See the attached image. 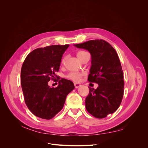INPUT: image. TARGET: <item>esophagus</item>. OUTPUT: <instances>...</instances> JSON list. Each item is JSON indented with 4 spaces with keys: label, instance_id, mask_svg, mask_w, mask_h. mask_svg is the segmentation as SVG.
I'll return each instance as SVG.
<instances>
[{
    "label": "esophagus",
    "instance_id": "1",
    "mask_svg": "<svg viewBox=\"0 0 148 148\" xmlns=\"http://www.w3.org/2000/svg\"><path fill=\"white\" fill-rule=\"evenodd\" d=\"M74 85H75V88L77 89V88H78L80 86H81V84H78V83H75L74 84Z\"/></svg>",
    "mask_w": 148,
    "mask_h": 148
}]
</instances>
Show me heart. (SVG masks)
<instances>
[{
	"instance_id": "obj_1",
	"label": "heart",
	"mask_w": 148,
	"mask_h": 148,
	"mask_svg": "<svg viewBox=\"0 0 148 148\" xmlns=\"http://www.w3.org/2000/svg\"><path fill=\"white\" fill-rule=\"evenodd\" d=\"M88 52H84V51H79L77 53V56L79 58V59H80L83 55L86 54ZM66 57H64L63 59L62 60V63L64 64L65 62ZM85 75V73L82 71V72H79V71H71L68 75H66V78H68L69 79H71V81H73L75 83H78L80 82L82 80V77Z\"/></svg>"
}]
</instances>
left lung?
I'll return each mask as SVG.
<instances>
[{
	"label": "left lung",
	"mask_w": 148,
	"mask_h": 148,
	"mask_svg": "<svg viewBox=\"0 0 148 148\" xmlns=\"http://www.w3.org/2000/svg\"><path fill=\"white\" fill-rule=\"evenodd\" d=\"M74 46L90 52L91 66L88 80L99 85L96 89L89 88V95L85 100L86 109L96 118H105L117 110L123 96V73L117 53L102 39Z\"/></svg>",
	"instance_id": "left-lung-1"
}]
</instances>
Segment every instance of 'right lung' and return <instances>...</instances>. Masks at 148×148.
Returning a JSON list of instances; mask_svg holds the SVG:
<instances>
[{"mask_svg":"<svg viewBox=\"0 0 148 148\" xmlns=\"http://www.w3.org/2000/svg\"><path fill=\"white\" fill-rule=\"evenodd\" d=\"M69 44L53 45L38 48L26 57L21 70V84L25 102L34 115L49 120L62 109L66 96L74 89L73 83L69 79L58 78L62 55ZM59 85L51 88L48 82L55 81Z\"/></svg>","mask_w":148,"mask_h":148,"instance_id":"1","label":"right lung"}]
</instances>
